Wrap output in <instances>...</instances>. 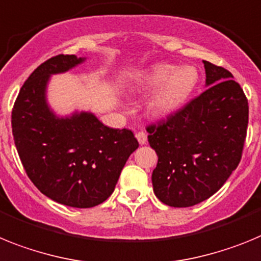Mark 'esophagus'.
I'll return each instance as SVG.
<instances>
[{
  "label": "esophagus",
  "mask_w": 261,
  "mask_h": 261,
  "mask_svg": "<svg viewBox=\"0 0 261 261\" xmlns=\"http://www.w3.org/2000/svg\"><path fill=\"white\" fill-rule=\"evenodd\" d=\"M137 139L139 144H146L147 143V134L146 131H138L137 133Z\"/></svg>",
  "instance_id": "1"
}]
</instances>
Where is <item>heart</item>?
I'll return each mask as SVG.
<instances>
[{"mask_svg": "<svg viewBox=\"0 0 261 261\" xmlns=\"http://www.w3.org/2000/svg\"><path fill=\"white\" fill-rule=\"evenodd\" d=\"M198 84V72L192 65L177 67L160 63L138 77L137 90L156 89L148 110L156 117H167L182 108Z\"/></svg>", "mask_w": 261, "mask_h": 261, "instance_id": "obj_1", "label": "heart"}]
</instances>
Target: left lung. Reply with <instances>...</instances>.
Here are the masks:
<instances>
[{
    "instance_id": "8db88e82",
    "label": "left lung",
    "mask_w": 261,
    "mask_h": 261,
    "mask_svg": "<svg viewBox=\"0 0 261 261\" xmlns=\"http://www.w3.org/2000/svg\"><path fill=\"white\" fill-rule=\"evenodd\" d=\"M207 89L167 119L147 126L158 155L153 192L163 203L189 207L218 192L242 159L248 99L232 74L203 60Z\"/></svg>"
}]
</instances>
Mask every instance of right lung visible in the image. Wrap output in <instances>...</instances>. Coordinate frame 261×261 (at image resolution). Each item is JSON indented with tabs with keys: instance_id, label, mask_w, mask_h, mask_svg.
I'll use <instances>...</instances> for the list:
<instances>
[{
	"instance_id": "right-lung-1",
	"label": "right lung",
	"mask_w": 261,
	"mask_h": 261,
	"mask_svg": "<svg viewBox=\"0 0 261 261\" xmlns=\"http://www.w3.org/2000/svg\"><path fill=\"white\" fill-rule=\"evenodd\" d=\"M83 62L62 54L42 63L24 81L11 112L14 143L29 178L44 196L72 207L106 201L139 147L133 131L108 127L92 113L59 118L49 110V76Z\"/></svg>"
}]
</instances>
